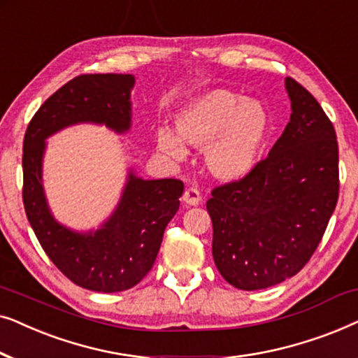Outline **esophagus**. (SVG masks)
Here are the masks:
<instances>
[{
	"label": "esophagus",
	"mask_w": 358,
	"mask_h": 358,
	"mask_svg": "<svg viewBox=\"0 0 358 358\" xmlns=\"http://www.w3.org/2000/svg\"><path fill=\"white\" fill-rule=\"evenodd\" d=\"M182 202L187 205V207H195L202 202V197H200V192L195 187H189L182 195Z\"/></svg>",
	"instance_id": "34e87169"
}]
</instances>
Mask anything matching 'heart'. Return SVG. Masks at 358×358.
I'll list each match as a JSON object with an SVG mask.
<instances>
[{"label":"heart","mask_w":358,"mask_h":358,"mask_svg":"<svg viewBox=\"0 0 358 358\" xmlns=\"http://www.w3.org/2000/svg\"><path fill=\"white\" fill-rule=\"evenodd\" d=\"M176 131L159 127L158 148L174 159H184V141L205 148V168L220 180L244 179L262 158L271 115L261 101L239 97L227 90H212L192 97L174 115Z\"/></svg>","instance_id":"obj_1"}]
</instances>
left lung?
I'll return each instance as SVG.
<instances>
[{
    "label": "left lung",
    "instance_id": "obj_1",
    "mask_svg": "<svg viewBox=\"0 0 358 358\" xmlns=\"http://www.w3.org/2000/svg\"><path fill=\"white\" fill-rule=\"evenodd\" d=\"M292 115L256 169L213 189L207 210L218 272L239 290L293 277L321 243L339 197L336 130L315 97L285 80Z\"/></svg>",
    "mask_w": 358,
    "mask_h": 358
}]
</instances>
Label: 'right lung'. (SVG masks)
Here are the masks:
<instances>
[{"label":"right lung","mask_w":358,"mask_h":358,"mask_svg":"<svg viewBox=\"0 0 358 358\" xmlns=\"http://www.w3.org/2000/svg\"><path fill=\"white\" fill-rule=\"evenodd\" d=\"M134 75H81L48 97L24 136L22 200L29 223L50 261L86 290L114 293L135 287L151 271L164 229L179 210L184 184L143 179L129 169L114 212L97 229L76 231L58 223L42 180L47 138L78 124L106 125L115 134L131 127Z\"/></svg>","instance_id":"obj_1"}]
</instances>
